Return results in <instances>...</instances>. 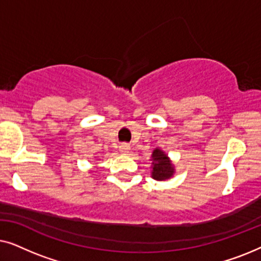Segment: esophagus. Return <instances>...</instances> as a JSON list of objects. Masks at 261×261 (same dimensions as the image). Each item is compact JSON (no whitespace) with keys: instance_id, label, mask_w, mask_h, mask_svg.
Returning a JSON list of instances; mask_svg holds the SVG:
<instances>
[{"instance_id":"esophagus-1","label":"esophagus","mask_w":261,"mask_h":261,"mask_svg":"<svg viewBox=\"0 0 261 261\" xmlns=\"http://www.w3.org/2000/svg\"><path fill=\"white\" fill-rule=\"evenodd\" d=\"M129 149H130L129 145H127V144H122L120 146V151L122 153H128L129 152Z\"/></svg>"}]
</instances>
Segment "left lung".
Wrapping results in <instances>:
<instances>
[{
  "label": "left lung",
  "instance_id": "left-lung-1",
  "mask_svg": "<svg viewBox=\"0 0 261 261\" xmlns=\"http://www.w3.org/2000/svg\"><path fill=\"white\" fill-rule=\"evenodd\" d=\"M152 178L156 180H165L173 176L174 166L169 156L160 148H155L152 153Z\"/></svg>",
  "mask_w": 261,
  "mask_h": 261
}]
</instances>
